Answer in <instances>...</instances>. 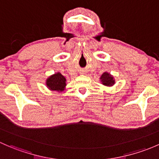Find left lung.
Masks as SVG:
<instances>
[{"label": "left lung", "instance_id": "1", "mask_svg": "<svg viewBox=\"0 0 159 159\" xmlns=\"http://www.w3.org/2000/svg\"><path fill=\"white\" fill-rule=\"evenodd\" d=\"M100 79H101V84L104 85V86L111 87L115 84V79L113 75H110V73L107 72V71H105V72L102 74Z\"/></svg>", "mask_w": 159, "mask_h": 159}]
</instances>
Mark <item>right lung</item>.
<instances>
[{"instance_id":"right-lung-1","label":"right lung","mask_w":159,"mask_h":159,"mask_svg":"<svg viewBox=\"0 0 159 159\" xmlns=\"http://www.w3.org/2000/svg\"><path fill=\"white\" fill-rule=\"evenodd\" d=\"M46 84L50 91L61 92L66 89V78L60 72H56L46 79Z\"/></svg>"}]
</instances>
